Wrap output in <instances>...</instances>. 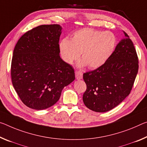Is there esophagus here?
I'll use <instances>...</instances> for the list:
<instances>
[{"instance_id":"obj_1","label":"esophagus","mask_w":147,"mask_h":147,"mask_svg":"<svg viewBox=\"0 0 147 147\" xmlns=\"http://www.w3.org/2000/svg\"><path fill=\"white\" fill-rule=\"evenodd\" d=\"M75 76L77 80H80V79H82L83 78V73L82 71H78L75 72Z\"/></svg>"}]
</instances>
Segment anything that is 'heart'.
Here are the masks:
<instances>
[{
    "mask_svg": "<svg viewBox=\"0 0 147 147\" xmlns=\"http://www.w3.org/2000/svg\"><path fill=\"white\" fill-rule=\"evenodd\" d=\"M116 38L111 32L84 28L74 32L71 39L64 38L59 42V50L63 60L73 64L80 57V66L88 65L90 69L99 68L115 50Z\"/></svg>",
    "mask_w": 147,
    "mask_h": 147,
    "instance_id": "obj_1",
    "label": "heart"
}]
</instances>
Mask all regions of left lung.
<instances>
[{
    "instance_id": "8db88e82",
    "label": "left lung",
    "mask_w": 147,
    "mask_h": 147,
    "mask_svg": "<svg viewBox=\"0 0 147 147\" xmlns=\"http://www.w3.org/2000/svg\"><path fill=\"white\" fill-rule=\"evenodd\" d=\"M113 54L99 68L83 74L86 90L85 105L93 111L105 113L123 101L130 94L138 73L136 49L126 32Z\"/></svg>"
}]
</instances>
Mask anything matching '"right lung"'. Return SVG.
I'll use <instances>...</instances> for the list:
<instances>
[{
  "instance_id": "add662e5",
  "label": "right lung",
  "mask_w": 147,
  "mask_h": 147,
  "mask_svg": "<svg viewBox=\"0 0 147 147\" xmlns=\"http://www.w3.org/2000/svg\"><path fill=\"white\" fill-rule=\"evenodd\" d=\"M59 25H42L27 31L13 50L11 77L27 107L43 110L59 99L63 89L75 79L74 71L60 57Z\"/></svg>"
}]
</instances>
